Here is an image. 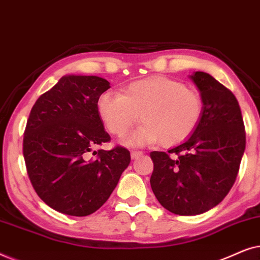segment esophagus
Returning a JSON list of instances; mask_svg holds the SVG:
<instances>
[{"instance_id": "esophagus-1", "label": "esophagus", "mask_w": 260, "mask_h": 260, "mask_svg": "<svg viewBox=\"0 0 260 260\" xmlns=\"http://www.w3.org/2000/svg\"><path fill=\"white\" fill-rule=\"evenodd\" d=\"M130 154H131V158H138L142 154H143V152L138 150H131Z\"/></svg>"}]
</instances>
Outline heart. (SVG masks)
Returning a JSON list of instances; mask_svg holds the SVG:
<instances>
[{"mask_svg":"<svg viewBox=\"0 0 260 260\" xmlns=\"http://www.w3.org/2000/svg\"><path fill=\"white\" fill-rule=\"evenodd\" d=\"M99 116L112 135L123 137L137 123L143 124L127 143L173 147L190 136L200 123L204 101L198 91L179 80L151 77L134 81L119 94L105 92L98 99Z\"/></svg>","mask_w":260,"mask_h":260,"instance_id":"obj_1","label":"heart"}]
</instances>
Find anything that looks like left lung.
<instances>
[{"mask_svg": "<svg viewBox=\"0 0 260 260\" xmlns=\"http://www.w3.org/2000/svg\"><path fill=\"white\" fill-rule=\"evenodd\" d=\"M190 79L204 101V113L191 136L177 147L152 151L151 189L166 209L197 215L220 204L236 182L246 134L236 95L205 72Z\"/></svg>", "mask_w": 260, "mask_h": 260, "instance_id": "8db88e82", "label": "left lung"}]
</instances>
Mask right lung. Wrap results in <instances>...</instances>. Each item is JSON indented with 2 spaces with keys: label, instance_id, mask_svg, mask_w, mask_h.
I'll use <instances>...</instances> for the list:
<instances>
[{
  "label": "right lung",
  "instance_id": "1",
  "mask_svg": "<svg viewBox=\"0 0 260 260\" xmlns=\"http://www.w3.org/2000/svg\"><path fill=\"white\" fill-rule=\"evenodd\" d=\"M110 83L95 76H65L38 98L23 135L31 186L49 207L73 216L97 211L130 163V151L110 142L97 103ZM94 157H91V155Z\"/></svg>",
  "mask_w": 260,
  "mask_h": 260
}]
</instances>
